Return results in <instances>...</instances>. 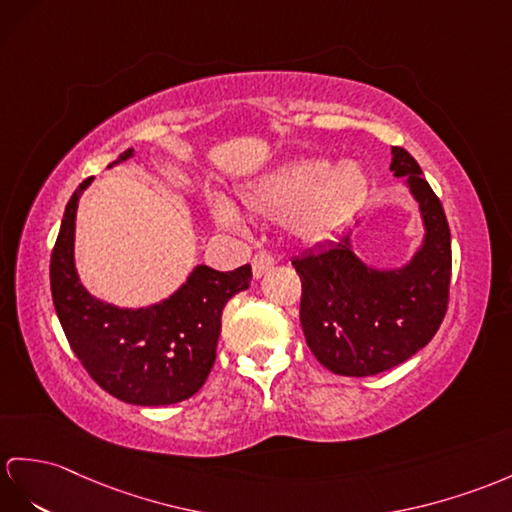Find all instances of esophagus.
Masks as SVG:
<instances>
[{"mask_svg":"<svg viewBox=\"0 0 512 512\" xmlns=\"http://www.w3.org/2000/svg\"><path fill=\"white\" fill-rule=\"evenodd\" d=\"M276 265V258H273L271 254H267V252H258L254 258H252V273H254V278L258 280V278H263L265 273Z\"/></svg>","mask_w":512,"mask_h":512,"instance_id":"esophagus-1","label":"esophagus"}]
</instances>
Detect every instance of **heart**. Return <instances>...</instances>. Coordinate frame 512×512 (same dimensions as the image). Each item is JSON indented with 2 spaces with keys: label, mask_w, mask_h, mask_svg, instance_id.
<instances>
[{
  "label": "heart",
  "mask_w": 512,
  "mask_h": 512,
  "mask_svg": "<svg viewBox=\"0 0 512 512\" xmlns=\"http://www.w3.org/2000/svg\"><path fill=\"white\" fill-rule=\"evenodd\" d=\"M367 193V173L354 160L326 165L297 160L247 182L239 202L249 215L286 223L297 239L319 243L330 239L352 219ZM210 213L223 228L239 230L241 219L226 199L215 197Z\"/></svg>",
  "instance_id": "1"
}]
</instances>
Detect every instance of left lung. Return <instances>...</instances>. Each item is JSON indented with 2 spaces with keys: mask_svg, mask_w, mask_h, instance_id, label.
Instances as JSON below:
<instances>
[{
  "mask_svg": "<svg viewBox=\"0 0 512 512\" xmlns=\"http://www.w3.org/2000/svg\"><path fill=\"white\" fill-rule=\"evenodd\" d=\"M391 171L417 199L423 243L400 269H376L354 254L350 234L293 260L302 280L299 321L310 352L339 376H376L397 367L439 330L450 299L452 241L445 210L404 147Z\"/></svg>",
  "mask_w": 512,
  "mask_h": 512,
  "instance_id": "left-lung-1",
  "label": "left lung"
}]
</instances>
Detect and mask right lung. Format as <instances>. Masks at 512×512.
<instances>
[{
	"label": "right lung",
	"instance_id": "add662e5",
	"mask_svg": "<svg viewBox=\"0 0 512 512\" xmlns=\"http://www.w3.org/2000/svg\"><path fill=\"white\" fill-rule=\"evenodd\" d=\"M132 152L126 149L112 165ZM91 182L86 178L71 195L49 263L60 326L82 367L117 400L136 406L189 400L215 365L223 306L247 289L252 267L215 271L197 265L176 293L147 308L102 302L84 289L73 263L76 210Z\"/></svg>",
	"mask_w": 512,
	"mask_h": 512
}]
</instances>
